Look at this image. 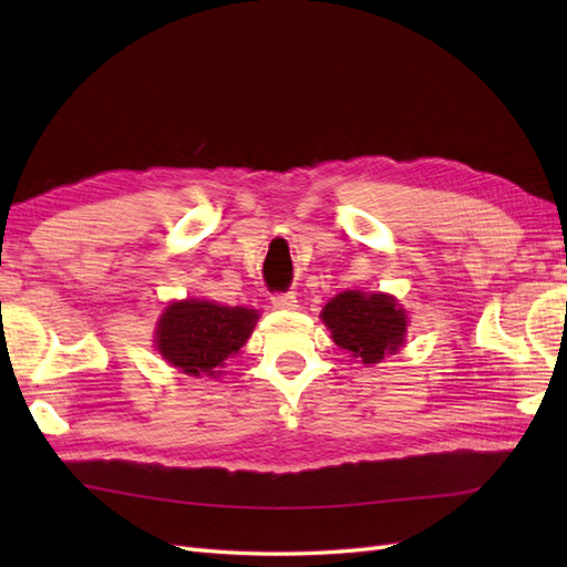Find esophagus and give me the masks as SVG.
Wrapping results in <instances>:
<instances>
[{"mask_svg":"<svg viewBox=\"0 0 567 567\" xmlns=\"http://www.w3.org/2000/svg\"><path fill=\"white\" fill-rule=\"evenodd\" d=\"M272 307H275V309H285V311L297 309V297H295V292L272 295Z\"/></svg>","mask_w":567,"mask_h":567,"instance_id":"34e87169","label":"esophagus"}]
</instances>
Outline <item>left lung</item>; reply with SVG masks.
Masks as SVG:
<instances>
[{"label":"left lung","mask_w":567,"mask_h":567,"mask_svg":"<svg viewBox=\"0 0 567 567\" xmlns=\"http://www.w3.org/2000/svg\"><path fill=\"white\" fill-rule=\"evenodd\" d=\"M321 319L333 341L365 365L380 363L384 355L396 353L406 333V315L390 295H363L348 290L336 295L323 307Z\"/></svg>","instance_id":"1"}]
</instances>
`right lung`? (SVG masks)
<instances>
[{
    "label": "right lung",
    "mask_w": 567,
    "mask_h": 567,
    "mask_svg": "<svg viewBox=\"0 0 567 567\" xmlns=\"http://www.w3.org/2000/svg\"><path fill=\"white\" fill-rule=\"evenodd\" d=\"M256 319V311L246 307L185 299L165 309L155 343L167 363L187 375H216L224 360L246 343Z\"/></svg>",
    "instance_id": "add662e5"
}]
</instances>
